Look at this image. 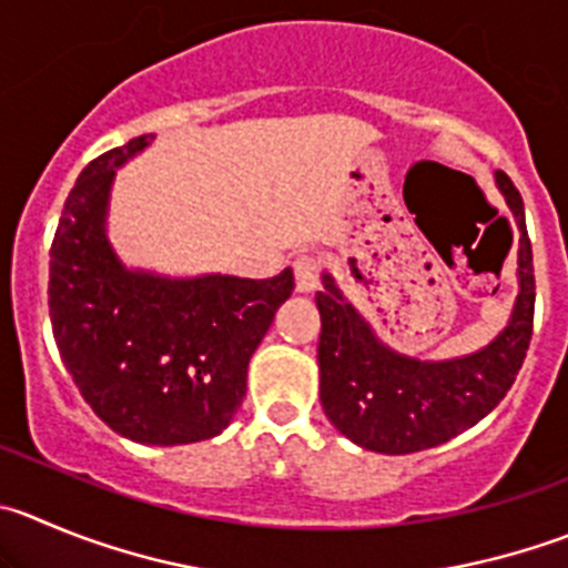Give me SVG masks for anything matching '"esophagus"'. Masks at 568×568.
Wrapping results in <instances>:
<instances>
[{"label":"esophagus","instance_id":"esophagus-1","mask_svg":"<svg viewBox=\"0 0 568 568\" xmlns=\"http://www.w3.org/2000/svg\"><path fill=\"white\" fill-rule=\"evenodd\" d=\"M295 270V287L298 293H312L317 287V281H321V262L315 256H298L293 262Z\"/></svg>","mask_w":568,"mask_h":568}]
</instances>
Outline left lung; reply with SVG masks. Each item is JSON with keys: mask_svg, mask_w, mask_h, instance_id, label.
<instances>
[{"mask_svg": "<svg viewBox=\"0 0 568 568\" xmlns=\"http://www.w3.org/2000/svg\"><path fill=\"white\" fill-rule=\"evenodd\" d=\"M496 186L518 225V295L507 326L485 348L443 362L398 354L343 298L332 275H323V293L315 295L321 404L362 449L379 455L432 449L483 420L516 382L532 337L536 275L521 194L501 170Z\"/></svg>", "mask_w": 568, "mask_h": 568, "instance_id": "1", "label": "left lung"}]
</instances>
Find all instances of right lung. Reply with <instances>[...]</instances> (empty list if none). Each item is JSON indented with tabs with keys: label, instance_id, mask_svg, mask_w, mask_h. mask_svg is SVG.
Masks as SVG:
<instances>
[{
	"label": "right lung",
	"instance_id": "add662e5",
	"mask_svg": "<svg viewBox=\"0 0 568 568\" xmlns=\"http://www.w3.org/2000/svg\"><path fill=\"white\" fill-rule=\"evenodd\" d=\"M131 139L91 161L63 203L50 251V321L80 396L128 440H209L245 398L247 362L293 295V270L273 278L128 270L105 236L116 166L142 153Z\"/></svg>",
	"mask_w": 568,
	"mask_h": 568
}]
</instances>
